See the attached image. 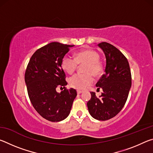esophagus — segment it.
<instances>
[{
	"instance_id": "1",
	"label": "esophagus",
	"mask_w": 153,
	"mask_h": 153,
	"mask_svg": "<svg viewBox=\"0 0 153 153\" xmlns=\"http://www.w3.org/2000/svg\"><path fill=\"white\" fill-rule=\"evenodd\" d=\"M82 92H83V91H82V90H77V94H81V93H82Z\"/></svg>"
}]
</instances>
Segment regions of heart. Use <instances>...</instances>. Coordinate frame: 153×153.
I'll return each instance as SVG.
<instances>
[{"label":"heart","instance_id":"b5f03b06","mask_svg":"<svg viewBox=\"0 0 153 153\" xmlns=\"http://www.w3.org/2000/svg\"><path fill=\"white\" fill-rule=\"evenodd\" d=\"M100 55L92 49L79 51L74 58L68 55H65L61 60L63 69L69 74L76 70L79 65H84L83 71L85 74H76L69 79V85L74 88L82 90L86 88L94 81V77L100 76L102 73V66L99 61Z\"/></svg>","mask_w":153,"mask_h":153}]
</instances>
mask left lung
I'll return each mask as SVG.
<instances>
[{
	"instance_id": "obj_1",
	"label": "left lung",
	"mask_w": 153,
	"mask_h": 153,
	"mask_svg": "<svg viewBox=\"0 0 153 153\" xmlns=\"http://www.w3.org/2000/svg\"><path fill=\"white\" fill-rule=\"evenodd\" d=\"M98 46L105 55L106 67L105 74L96 86L103 92L100 98L92 92L87 106L92 117L106 121L117 115L125 105L131 86V75L128 59L119 49L106 42Z\"/></svg>"
}]
</instances>
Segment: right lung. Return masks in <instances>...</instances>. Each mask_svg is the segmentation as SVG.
<instances>
[{"label":"right lung","mask_w":153,"mask_h":153,"mask_svg":"<svg viewBox=\"0 0 153 153\" xmlns=\"http://www.w3.org/2000/svg\"><path fill=\"white\" fill-rule=\"evenodd\" d=\"M74 45L51 42L38 49L33 54L25 73V82L30 100L36 111L46 119L57 122L70 113L77 96L76 90L67 89L65 74L61 60ZM58 86L63 87L61 93Z\"/></svg>","instance_id":"right-lung-1"}]
</instances>
